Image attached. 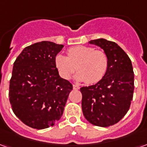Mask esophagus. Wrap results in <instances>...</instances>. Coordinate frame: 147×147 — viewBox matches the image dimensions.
Masks as SVG:
<instances>
[{"label": "esophagus", "instance_id": "1", "mask_svg": "<svg viewBox=\"0 0 147 147\" xmlns=\"http://www.w3.org/2000/svg\"><path fill=\"white\" fill-rule=\"evenodd\" d=\"M73 89L74 90H79V89H80V86H78V85H75V84H74V85H73Z\"/></svg>", "mask_w": 147, "mask_h": 147}]
</instances>
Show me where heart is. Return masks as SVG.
<instances>
[{
  "label": "heart",
  "mask_w": 147,
  "mask_h": 147,
  "mask_svg": "<svg viewBox=\"0 0 147 147\" xmlns=\"http://www.w3.org/2000/svg\"><path fill=\"white\" fill-rule=\"evenodd\" d=\"M67 57L57 54L55 64L59 73L65 80L70 79L75 71L78 81L94 84L103 79L108 69V57L105 53L90 46L78 45L67 49Z\"/></svg>",
  "instance_id": "1"
}]
</instances>
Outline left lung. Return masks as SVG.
I'll return each instance as SVG.
<instances>
[{"label": "left lung", "mask_w": 147, "mask_h": 147, "mask_svg": "<svg viewBox=\"0 0 147 147\" xmlns=\"http://www.w3.org/2000/svg\"><path fill=\"white\" fill-rule=\"evenodd\" d=\"M108 57V69L102 80L83 86L82 109L86 120L99 127L119 122L129 109L134 92V71L129 57L117 43L106 39L91 40Z\"/></svg>", "instance_id": "8db88e82"}]
</instances>
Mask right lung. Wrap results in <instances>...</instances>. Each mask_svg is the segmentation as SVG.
Here are the masks:
<instances>
[{"label":"right lung","mask_w":147,"mask_h":147,"mask_svg":"<svg viewBox=\"0 0 147 147\" xmlns=\"http://www.w3.org/2000/svg\"><path fill=\"white\" fill-rule=\"evenodd\" d=\"M63 47L37 42L24 48L13 64L9 101L15 115L30 127L53 126L64 113L72 84L59 76L55 64Z\"/></svg>","instance_id":"obj_1"}]
</instances>
